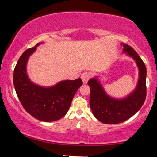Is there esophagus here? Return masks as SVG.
<instances>
[{"label":"esophagus","mask_w":157,"mask_h":157,"mask_svg":"<svg viewBox=\"0 0 157 157\" xmlns=\"http://www.w3.org/2000/svg\"><path fill=\"white\" fill-rule=\"evenodd\" d=\"M90 77H91V74L89 72H84L82 75H81V79H82V82H83L84 84L87 83Z\"/></svg>","instance_id":"34e87169"}]
</instances>
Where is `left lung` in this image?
I'll list each match as a JSON object with an SVG mask.
<instances>
[{"instance_id": "1", "label": "left lung", "mask_w": 157, "mask_h": 157, "mask_svg": "<svg viewBox=\"0 0 157 157\" xmlns=\"http://www.w3.org/2000/svg\"><path fill=\"white\" fill-rule=\"evenodd\" d=\"M122 53L135 61L139 70L136 88L124 97H111L105 91L97 76L88 82L91 89L90 107L94 116L105 124H118L135 114L141 109L146 97V67L138 54L131 46L121 44Z\"/></svg>"}]
</instances>
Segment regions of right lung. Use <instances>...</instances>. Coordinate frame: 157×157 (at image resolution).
Here are the masks:
<instances>
[{
	"label": "right lung",
	"mask_w": 157,
	"mask_h": 157,
	"mask_svg": "<svg viewBox=\"0 0 157 157\" xmlns=\"http://www.w3.org/2000/svg\"><path fill=\"white\" fill-rule=\"evenodd\" d=\"M44 43L23 53L14 71V86L23 107L32 117L44 122L60 120L69 109L75 93L82 85L80 78L62 80L51 86H42L33 82L27 74L29 58Z\"/></svg>",
	"instance_id": "right-lung-1"
}]
</instances>
